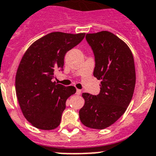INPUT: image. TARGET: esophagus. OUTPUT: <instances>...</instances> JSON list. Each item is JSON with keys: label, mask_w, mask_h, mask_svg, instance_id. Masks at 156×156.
<instances>
[{"label": "esophagus", "mask_w": 156, "mask_h": 156, "mask_svg": "<svg viewBox=\"0 0 156 156\" xmlns=\"http://www.w3.org/2000/svg\"><path fill=\"white\" fill-rule=\"evenodd\" d=\"M76 94L77 95H80V94H81V90L76 89Z\"/></svg>", "instance_id": "1"}]
</instances>
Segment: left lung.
Returning <instances> with one entry per match:
<instances>
[{
    "instance_id": "left-lung-1",
    "label": "left lung",
    "mask_w": 156,
    "mask_h": 156,
    "mask_svg": "<svg viewBox=\"0 0 156 156\" xmlns=\"http://www.w3.org/2000/svg\"><path fill=\"white\" fill-rule=\"evenodd\" d=\"M86 40L95 58L94 76L101 80L98 95L83 93V107L80 110L81 122L94 129L113 125L125 112L134 94L135 68L129 47L111 32L87 34Z\"/></svg>"
}]
</instances>
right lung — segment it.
Wrapping results in <instances>:
<instances>
[{"instance_id":"add662e5","label":"right lung","mask_w":156,"mask_h":156,"mask_svg":"<svg viewBox=\"0 0 156 156\" xmlns=\"http://www.w3.org/2000/svg\"><path fill=\"white\" fill-rule=\"evenodd\" d=\"M85 33L52 32L35 41L23 55L15 77V89L25 118L38 129L59 125L66 101L76 91L52 82L56 70H63L64 57L83 39Z\"/></svg>"}]
</instances>
